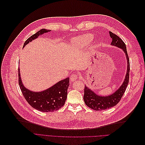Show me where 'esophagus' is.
<instances>
[{
  "mask_svg": "<svg viewBox=\"0 0 145 145\" xmlns=\"http://www.w3.org/2000/svg\"><path fill=\"white\" fill-rule=\"evenodd\" d=\"M77 78H78V76L77 75V74H73L71 76V77H70V79H71V80L72 82L76 80Z\"/></svg>",
  "mask_w": 145,
  "mask_h": 145,
  "instance_id": "obj_1",
  "label": "esophagus"
}]
</instances>
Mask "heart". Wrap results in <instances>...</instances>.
<instances>
[{
	"instance_id": "b5f03b06",
	"label": "heart",
	"mask_w": 145,
	"mask_h": 145,
	"mask_svg": "<svg viewBox=\"0 0 145 145\" xmlns=\"http://www.w3.org/2000/svg\"><path fill=\"white\" fill-rule=\"evenodd\" d=\"M93 39V36L92 34H85L83 36L78 37L75 40L74 44L77 47L82 48L85 47L91 42Z\"/></svg>"
}]
</instances>
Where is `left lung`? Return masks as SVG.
I'll return each mask as SVG.
<instances>
[{
    "label": "left lung",
    "instance_id": "8db88e82",
    "mask_svg": "<svg viewBox=\"0 0 145 145\" xmlns=\"http://www.w3.org/2000/svg\"><path fill=\"white\" fill-rule=\"evenodd\" d=\"M109 36L112 39V42L111 45L120 48L124 51L127 59V71L125 80L122 85L117 90H116L113 94L107 96H101L96 94L93 91H92L89 87L85 86L84 89V96L83 100L87 106L94 109L95 111H102L105 109L111 108L120 102L122 96L123 95L126 91V87L129 83V59L127 53L126 47L125 43L121 39L117 36L115 34L109 31Z\"/></svg>",
    "mask_w": 145,
    "mask_h": 145
}]
</instances>
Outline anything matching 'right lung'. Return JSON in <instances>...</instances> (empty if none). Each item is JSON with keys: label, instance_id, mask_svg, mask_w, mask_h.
<instances>
[{"label": "right lung", "instance_id": "1", "mask_svg": "<svg viewBox=\"0 0 145 145\" xmlns=\"http://www.w3.org/2000/svg\"><path fill=\"white\" fill-rule=\"evenodd\" d=\"M50 31L49 29H42L29 37L24 43L23 48L30 42L40 35ZM19 72V84L22 93L27 102L33 108L42 112H53L62 108L67 98V90L69 85V78L62 80L46 90L40 92L31 91L26 88L21 80L20 69Z\"/></svg>", "mask_w": 145, "mask_h": 145}]
</instances>
